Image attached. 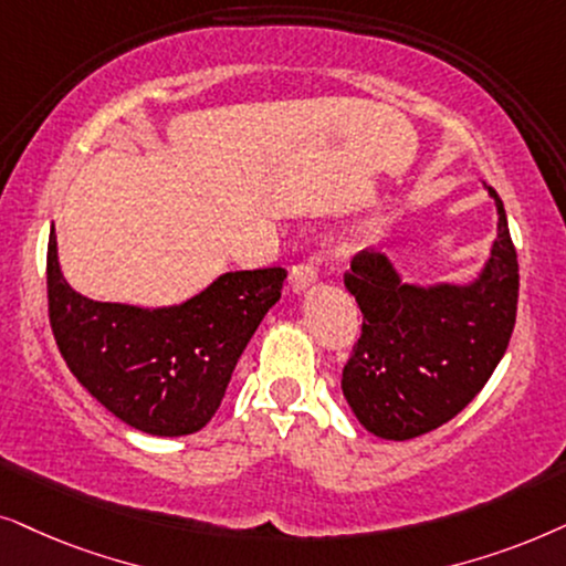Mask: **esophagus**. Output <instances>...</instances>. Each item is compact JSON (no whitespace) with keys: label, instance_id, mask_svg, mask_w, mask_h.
I'll list each match as a JSON object with an SVG mask.
<instances>
[{"label":"esophagus","instance_id":"1","mask_svg":"<svg viewBox=\"0 0 566 566\" xmlns=\"http://www.w3.org/2000/svg\"><path fill=\"white\" fill-rule=\"evenodd\" d=\"M315 279H318V263H315L313 259H305L300 261L292 266L290 271V284L292 290L295 292H303L311 287V284H315Z\"/></svg>","mask_w":566,"mask_h":566}]
</instances>
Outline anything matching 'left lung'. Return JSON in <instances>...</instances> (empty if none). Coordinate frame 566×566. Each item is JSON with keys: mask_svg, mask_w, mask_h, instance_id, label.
Here are the masks:
<instances>
[{"mask_svg": "<svg viewBox=\"0 0 566 566\" xmlns=\"http://www.w3.org/2000/svg\"><path fill=\"white\" fill-rule=\"evenodd\" d=\"M492 259L469 287L403 284L382 253L359 251L344 287L361 311V334L342 373V390L367 432L411 440L469 406L502 354L517 315V253L500 193Z\"/></svg>", "mask_w": 566, "mask_h": 566, "instance_id": "obj_1", "label": "left lung"}]
</instances>
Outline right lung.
<instances>
[{
  "mask_svg": "<svg viewBox=\"0 0 566 566\" xmlns=\"http://www.w3.org/2000/svg\"><path fill=\"white\" fill-rule=\"evenodd\" d=\"M284 279L282 266L228 271L201 295L157 311L97 303L66 284L54 230L49 235V321L59 352L90 396L147 434H193L214 417Z\"/></svg>",
  "mask_w": 566,
  "mask_h": 566,
  "instance_id": "obj_1",
  "label": "right lung"
}]
</instances>
